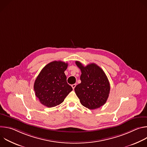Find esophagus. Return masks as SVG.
<instances>
[{
  "instance_id": "obj_1",
  "label": "esophagus",
  "mask_w": 147,
  "mask_h": 147,
  "mask_svg": "<svg viewBox=\"0 0 147 147\" xmlns=\"http://www.w3.org/2000/svg\"><path fill=\"white\" fill-rule=\"evenodd\" d=\"M76 84H72V85H71V87H72V88H73V90L74 89V88L76 87Z\"/></svg>"
}]
</instances>
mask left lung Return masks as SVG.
Instances as JSON below:
<instances>
[{
	"mask_svg": "<svg viewBox=\"0 0 147 147\" xmlns=\"http://www.w3.org/2000/svg\"><path fill=\"white\" fill-rule=\"evenodd\" d=\"M76 64L81 71V82L76 86L74 91L81 105L90 109L100 108L106 103L110 92L107 76L95 63L84 66L76 61Z\"/></svg>",
	"mask_w": 147,
	"mask_h": 147,
	"instance_id": "obj_1",
	"label": "left lung"
}]
</instances>
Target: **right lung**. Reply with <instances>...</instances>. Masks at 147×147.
Segmentation results:
<instances>
[{"label": "right lung", "mask_w": 147, "mask_h": 147, "mask_svg": "<svg viewBox=\"0 0 147 147\" xmlns=\"http://www.w3.org/2000/svg\"><path fill=\"white\" fill-rule=\"evenodd\" d=\"M67 66V63L61 61H52L37 76L34 88L36 96L44 106L52 108L58 105L73 90L64 73Z\"/></svg>", "instance_id": "add662e5"}]
</instances>
